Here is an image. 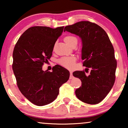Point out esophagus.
Wrapping results in <instances>:
<instances>
[{
    "instance_id": "obj_1",
    "label": "esophagus",
    "mask_w": 128,
    "mask_h": 128,
    "mask_svg": "<svg viewBox=\"0 0 128 128\" xmlns=\"http://www.w3.org/2000/svg\"><path fill=\"white\" fill-rule=\"evenodd\" d=\"M73 78H74V77L73 76V73L72 72H70V79H72Z\"/></svg>"
}]
</instances>
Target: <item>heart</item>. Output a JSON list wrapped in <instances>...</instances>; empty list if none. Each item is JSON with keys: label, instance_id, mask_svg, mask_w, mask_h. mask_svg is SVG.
<instances>
[{"label": "heart", "instance_id": "b5f03b06", "mask_svg": "<svg viewBox=\"0 0 128 128\" xmlns=\"http://www.w3.org/2000/svg\"><path fill=\"white\" fill-rule=\"evenodd\" d=\"M64 41L68 45L72 46L73 44L78 43V38L73 36H68L64 37ZM76 58L74 56H68L61 58L59 59L58 63L60 65L68 69H72L76 64Z\"/></svg>", "mask_w": 128, "mask_h": 128}]
</instances>
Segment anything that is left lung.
<instances>
[{"mask_svg": "<svg viewBox=\"0 0 128 128\" xmlns=\"http://www.w3.org/2000/svg\"><path fill=\"white\" fill-rule=\"evenodd\" d=\"M65 31L81 38L83 65L91 69L88 76L84 71L73 73L82 81V86L75 91L76 97L87 104H97L107 96L115 82L117 64L112 44L100 26L88 21L66 26Z\"/></svg>", "mask_w": 128, "mask_h": 128, "instance_id": "left-lung-1", "label": "left lung"}]
</instances>
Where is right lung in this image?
Here are the masks:
<instances>
[{
	"label": "right lung",
	"mask_w": 128,
	"mask_h": 128,
	"mask_svg": "<svg viewBox=\"0 0 128 128\" xmlns=\"http://www.w3.org/2000/svg\"><path fill=\"white\" fill-rule=\"evenodd\" d=\"M64 28H29L14 48L12 68L17 86L24 97L36 106H45L54 101L60 87L69 80V72L58 64L52 68V72L42 70L43 64L52 56L54 45Z\"/></svg>",
	"instance_id": "right-lung-1"
}]
</instances>
